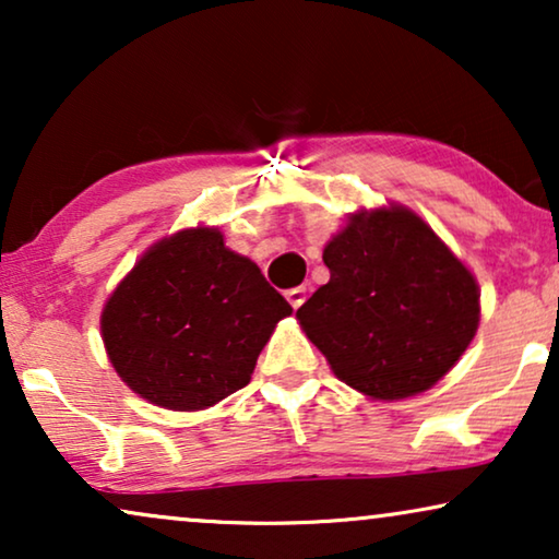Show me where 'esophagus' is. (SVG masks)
I'll return each instance as SVG.
<instances>
[{
    "mask_svg": "<svg viewBox=\"0 0 559 559\" xmlns=\"http://www.w3.org/2000/svg\"><path fill=\"white\" fill-rule=\"evenodd\" d=\"M305 295H308V289L305 287H293V289H287L285 297H287V302L293 305V310H297L305 302Z\"/></svg>",
    "mask_w": 559,
    "mask_h": 559,
    "instance_id": "1",
    "label": "esophagus"
}]
</instances>
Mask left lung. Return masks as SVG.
<instances>
[{
    "instance_id": "1",
    "label": "left lung",
    "mask_w": 559,
    "mask_h": 559,
    "mask_svg": "<svg viewBox=\"0 0 559 559\" xmlns=\"http://www.w3.org/2000/svg\"><path fill=\"white\" fill-rule=\"evenodd\" d=\"M323 262L331 280L297 320L335 377L364 396L423 394L471 346L480 323L478 282L407 205L348 213Z\"/></svg>"
}]
</instances>
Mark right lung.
<instances>
[{
  "label": "right lung",
  "mask_w": 559,
  "mask_h": 559,
  "mask_svg": "<svg viewBox=\"0 0 559 559\" xmlns=\"http://www.w3.org/2000/svg\"><path fill=\"white\" fill-rule=\"evenodd\" d=\"M289 308L216 226L152 243L102 310V341L119 379L173 412L209 409L247 386Z\"/></svg>",
  "instance_id": "1"
}]
</instances>
